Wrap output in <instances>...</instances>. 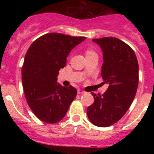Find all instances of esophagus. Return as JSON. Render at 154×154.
<instances>
[{
  "label": "esophagus",
  "mask_w": 154,
  "mask_h": 154,
  "mask_svg": "<svg viewBox=\"0 0 154 154\" xmlns=\"http://www.w3.org/2000/svg\"><path fill=\"white\" fill-rule=\"evenodd\" d=\"M85 91L84 90H82V89H78V93L79 94H83V93H85Z\"/></svg>",
  "instance_id": "obj_1"
}]
</instances>
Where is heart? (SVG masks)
I'll use <instances>...</instances> for the list:
<instances>
[{"mask_svg": "<svg viewBox=\"0 0 154 154\" xmlns=\"http://www.w3.org/2000/svg\"><path fill=\"white\" fill-rule=\"evenodd\" d=\"M93 53H95L94 52V51L93 50H92V49H87L86 50V52H85V54H86V55H90V54H93Z\"/></svg>", "mask_w": 154, "mask_h": 154, "instance_id": "heart-1", "label": "heart"}]
</instances>
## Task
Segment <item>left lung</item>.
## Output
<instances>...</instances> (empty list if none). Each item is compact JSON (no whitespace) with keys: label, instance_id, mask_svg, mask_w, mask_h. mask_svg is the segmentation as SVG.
<instances>
[{"label":"left lung","instance_id":"left-lung-1","mask_svg":"<svg viewBox=\"0 0 154 154\" xmlns=\"http://www.w3.org/2000/svg\"><path fill=\"white\" fill-rule=\"evenodd\" d=\"M101 47V75L109 85L103 95L92 93L94 103L87 109L91 123L99 127L114 124L123 117L135 97L139 82V65L135 52L116 38L93 39Z\"/></svg>","mask_w":154,"mask_h":154}]
</instances>
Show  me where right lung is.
I'll use <instances>...</instances> for the list:
<instances>
[{
    "mask_svg": "<svg viewBox=\"0 0 154 154\" xmlns=\"http://www.w3.org/2000/svg\"><path fill=\"white\" fill-rule=\"evenodd\" d=\"M85 38L46 34L37 38L27 51L21 69L23 89L32 112L45 123L62 120L75 98L77 90L72 85L62 86L57 77L71 50Z\"/></svg>",
    "mask_w": 154,
    "mask_h": 154,
    "instance_id": "obj_1",
    "label": "right lung"
}]
</instances>
